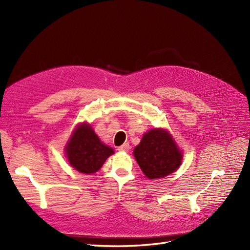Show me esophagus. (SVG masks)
<instances>
[{"label":"esophagus","instance_id":"obj_1","mask_svg":"<svg viewBox=\"0 0 250 250\" xmlns=\"http://www.w3.org/2000/svg\"><path fill=\"white\" fill-rule=\"evenodd\" d=\"M129 149H130V146H129V144H128V143L123 144L122 146H120V147L118 148L119 151H128Z\"/></svg>","mask_w":250,"mask_h":250}]
</instances>
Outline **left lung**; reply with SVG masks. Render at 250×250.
<instances>
[{
    "mask_svg": "<svg viewBox=\"0 0 250 250\" xmlns=\"http://www.w3.org/2000/svg\"><path fill=\"white\" fill-rule=\"evenodd\" d=\"M133 155L141 170L149 179H157L175 172L183 161V153L169 131L154 128L143 135Z\"/></svg>",
    "mask_w": 250,
    "mask_h": 250,
    "instance_id": "1",
    "label": "left lung"
}]
</instances>
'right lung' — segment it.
Here are the masks:
<instances>
[{
  "label": "right lung",
  "instance_id": "add662e5",
  "mask_svg": "<svg viewBox=\"0 0 250 250\" xmlns=\"http://www.w3.org/2000/svg\"><path fill=\"white\" fill-rule=\"evenodd\" d=\"M113 149L103 144L88 124H80L73 131L65 147V154L74 169L94 174L113 154Z\"/></svg>",
  "mask_w": 250,
  "mask_h": 250
}]
</instances>
